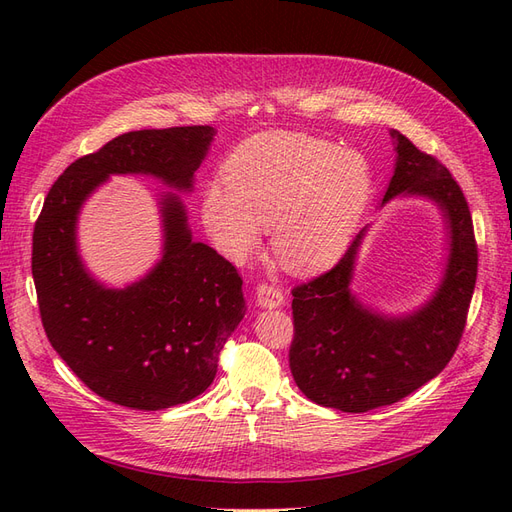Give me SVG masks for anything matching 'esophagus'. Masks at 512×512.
I'll use <instances>...</instances> for the list:
<instances>
[{
	"mask_svg": "<svg viewBox=\"0 0 512 512\" xmlns=\"http://www.w3.org/2000/svg\"><path fill=\"white\" fill-rule=\"evenodd\" d=\"M256 305L262 309H275L284 305V292L277 286L258 284L256 288Z\"/></svg>",
	"mask_w": 512,
	"mask_h": 512,
	"instance_id": "obj_1",
	"label": "esophagus"
}]
</instances>
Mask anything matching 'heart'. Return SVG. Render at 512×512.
I'll use <instances>...</instances> for the list:
<instances>
[{
    "label": "heart",
    "mask_w": 512,
    "mask_h": 512,
    "mask_svg": "<svg viewBox=\"0 0 512 512\" xmlns=\"http://www.w3.org/2000/svg\"><path fill=\"white\" fill-rule=\"evenodd\" d=\"M209 181L200 222L224 258L245 262L271 226L282 265L314 275L339 260L371 198L367 160L303 132H262L230 151Z\"/></svg>",
    "instance_id": "b5f03b06"
}]
</instances>
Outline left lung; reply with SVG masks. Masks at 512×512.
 I'll use <instances>...</instances> for the list:
<instances>
[{"label":"left lung","mask_w":512,"mask_h":512,"mask_svg":"<svg viewBox=\"0 0 512 512\" xmlns=\"http://www.w3.org/2000/svg\"><path fill=\"white\" fill-rule=\"evenodd\" d=\"M391 138L395 168L382 207L393 198L436 205L446 260L425 303L401 314L380 312L352 292L365 226L329 273L292 290V378L318 406L342 412L391 406L436 378L457 350L476 284L472 215L457 181L404 134L391 130Z\"/></svg>","instance_id":"8db88e82"}]
</instances>
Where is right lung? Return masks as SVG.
Wrapping results in <instances>:
<instances>
[{
  "mask_svg": "<svg viewBox=\"0 0 512 512\" xmlns=\"http://www.w3.org/2000/svg\"><path fill=\"white\" fill-rule=\"evenodd\" d=\"M215 134L211 126L126 132L72 162L44 198L32 252L42 327L74 374L113 404L164 410L198 397L245 316L237 269L192 239L179 196L194 190ZM113 174L169 188L158 198L163 256L123 289L100 283L78 252L80 209Z\"/></svg>",
  "mask_w": 512,
  "mask_h": 512,
  "instance_id": "obj_1",
  "label": "right lung"
}]
</instances>
